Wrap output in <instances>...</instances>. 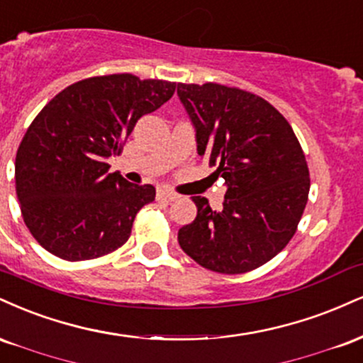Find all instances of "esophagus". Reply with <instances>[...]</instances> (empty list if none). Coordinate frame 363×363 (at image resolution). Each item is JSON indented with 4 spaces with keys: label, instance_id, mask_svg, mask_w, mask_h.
<instances>
[{
    "label": "esophagus",
    "instance_id": "esophagus-1",
    "mask_svg": "<svg viewBox=\"0 0 363 363\" xmlns=\"http://www.w3.org/2000/svg\"><path fill=\"white\" fill-rule=\"evenodd\" d=\"M156 199L161 200V202H173V200L178 199V194H174L173 190H168L164 189V186H161V189H157L156 191Z\"/></svg>",
    "mask_w": 363,
    "mask_h": 363
}]
</instances>
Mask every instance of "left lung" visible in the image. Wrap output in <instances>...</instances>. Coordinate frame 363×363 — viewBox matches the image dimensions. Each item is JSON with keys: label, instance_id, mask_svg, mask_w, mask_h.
I'll use <instances>...</instances> for the list:
<instances>
[{"label": "left lung", "instance_id": "obj_1", "mask_svg": "<svg viewBox=\"0 0 363 363\" xmlns=\"http://www.w3.org/2000/svg\"><path fill=\"white\" fill-rule=\"evenodd\" d=\"M197 130V151L228 185L220 211L206 197L178 231L200 267L238 275L265 265L297 231L309 197V168L291 123L262 96L217 83H178Z\"/></svg>", "mask_w": 363, "mask_h": 363}]
</instances>
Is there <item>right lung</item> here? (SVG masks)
I'll use <instances>...</instances> for the list:
<instances>
[{
  "mask_svg": "<svg viewBox=\"0 0 363 363\" xmlns=\"http://www.w3.org/2000/svg\"><path fill=\"white\" fill-rule=\"evenodd\" d=\"M177 83L105 74L57 93L30 123L15 160L25 225L38 245L67 262L105 257L129 240L138 212L156 197L110 173L143 115L173 96Z\"/></svg>",
  "mask_w": 363,
  "mask_h": 363,
  "instance_id": "add662e5",
  "label": "right lung"
}]
</instances>
